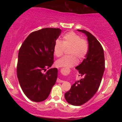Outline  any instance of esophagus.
Listing matches in <instances>:
<instances>
[{"label":"esophagus","instance_id":"34e87169","mask_svg":"<svg viewBox=\"0 0 122 122\" xmlns=\"http://www.w3.org/2000/svg\"><path fill=\"white\" fill-rule=\"evenodd\" d=\"M57 82H64V81L61 80H60V79H57Z\"/></svg>","mask_w":122,"mask_h":122}]
</instances>
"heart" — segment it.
Masks as SVG:
<instances>
[{
    "label": "heart",
    "mask_w": 122,
    "mask_h": 122,
    "mask_svg": "<svg viewBox=\"0 0 122 122\" xmlns=\"http://www.w3.org/2000/svg\"><path fill=\"white\" fill-rule=\"evenodd\" d=\"M69 48L68 54H71L60 58L56 62V65L59 68H69L84 58L88 51V43L85 40L81 39L78 34L74 32H69L63 36L62 42L57 40L53 47V53L56 57H60L65 49Z\"/></svg>",
    "instance_id": "1"
}]
</instances>
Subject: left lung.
Returning a JSON list of instances; mask_svg holds the SVG:
<instances>
[{"instance_id":"left-lung-1","label":"left lung","mask_w":122,"mask_h":122,"mask_svg":"<svg viewBox=\"0 0 122 122\" xmlns=\"http://www.w3.org/2000/svg\"><path fill=\"white\" fill-rule=\"evenodd\" d=\"M77 31L87 37L88 51L83 61L76 67L82 78L76 81L65 93L66 102L76 106L84 104L94 96L101 83L105 69L104 50L101 44L89 32Z\"/></svg>"}]
</instances>
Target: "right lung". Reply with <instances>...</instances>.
<instances>
[{
    "label": "right lung",
    "mask_w": 122,
    "mask_h": 122,
    "mask_svg": "<svg viewBox=\"0 0 122 122\" xmlns=\"http://www.w3.org/2000/svg\"><path fill=\"white\" fill-rule=\"evenodd\" d=\"M61 33L60 29L45 28L33 32L22 43L17 64L19 84L27 97L40 102L47 99L57 79L58 69L53 65V47Z\"/></svg>",
    "instance_id": "add662e5"
}]
</instances>
